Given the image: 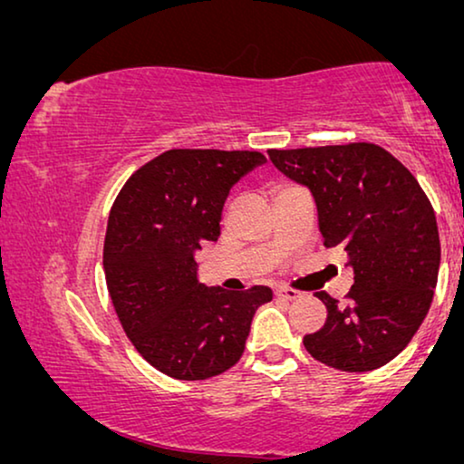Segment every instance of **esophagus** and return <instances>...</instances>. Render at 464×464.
<instances>
[{
  "mask_svg": "<svg viewBox=\"0 0 464 464\" xmlns=\"http://www.w3.org/2000/svg\"><path fill=\"white\" fill-rule=\"evenodd\" d=\"M276 296L277 298H284V300H296V298H300V292L292 290V288H277L276 290Z\"/></svg>",
  "mask_w": 464,
  "mask_h": 464,
  "instance_id": "1",
  "label": "esophagus"
}]
</instances>
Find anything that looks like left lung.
<instances>
[{
    "instance_id": "left-lung-1",
    "label": "left lung",
    "mask_w": 464,
    "mask_h": 464,
    "mask_svg": "<svg viewBox=\"0 0 464 464\" xmlns=\"http://www.w3.org/2000/svg\"><path fill=\"white\" fill-rule=\"evenodd\" d=\"M279 172L309 187L325 247L347 252V303L317 292L324 328L304 336L311 357L343 372L389 363L427 317L440 273L433 206L412 172L382 147L269 149Z\"/></svg>"
}]
</instances>
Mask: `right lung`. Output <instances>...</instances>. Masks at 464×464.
<instances>
[{
  "label": "right lung",
  "instance_id": "add662e5",
  "mask_svg": "<svg viewBox=\"0 0 464 464\" xmlns=\"http://www.w3.org/2000/svg\"><path fill=\"white\" fill-rule=\"evenodd\" d=\"M258 151L169 149L126 180L111 208L102 266L134 349L176 381H206L239 362L271 288H208L195 252L217 241L231 187L265 164Z\"/></svg>",
  "mask_w": 464,
  "mask_h": 464
}]
</instances>
